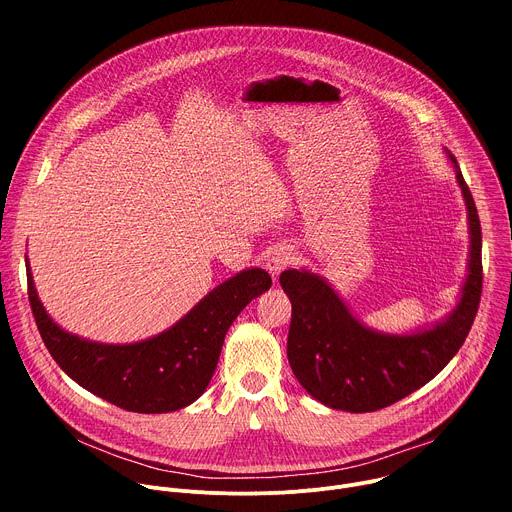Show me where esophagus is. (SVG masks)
<instances>
[{"instance_id": "obj_1", "label": "esophagus", "mask_w": 512, "mask_h": 512, "mask_svg": "<svg viewBox=\"0 0 512 512\" xmlns=\"http://www.w3.org/2000/svg\"><path fill=\"white\" fill-rule=\"evenodd\" d=\"M291 261H294V253H291L289 247H275V249L269 253L265 267H267V271H269L271 275H279Z\"/></svg>"}]
</instances>
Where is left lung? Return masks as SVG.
<instances>
[{"instance_id": "obj_1", "label": "left lung", "mask_w": 512, "mask_h": 512, "mask_svg": "<svg viewBox=\"0 0 512 512\" xmlns=\"http://www.w3.org/2000/svg\"><path fill=\"white\" fill-rule=\"evenodd\" d=\"M450 160L468 208L470 263L460 304L444 322L405 336L381 334L362 326L320 275H279L291 300L289 367L320 403L350 413L389 407L429 383L462 348L482 296V231L472 192L452 154Z\"/></svg>"}]
</instances>
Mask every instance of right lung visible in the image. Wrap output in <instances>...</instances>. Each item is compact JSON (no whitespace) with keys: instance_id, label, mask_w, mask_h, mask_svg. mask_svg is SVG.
I'll list each match as a JSON object with an SVG mask.
<instances>
[{"instance_id":"add662e5","label":"right lung","mask_w":512,"mask_h":512,"mask_svg":"<svg viewBox=\"0 0 512 512\" xmlns=\"http://www.w3.org/2000/svg\"><path fill=\"white\" fill-rule=\"evenodd\" d=\"M28 298L40 336L58 367L93 395L135 413H168L208 387L227 330L241 310L271 287L253 267L212 289L170 330L135 344H99L64 332L42 308L30 265Z\"/></svg>"}]
</instances>
